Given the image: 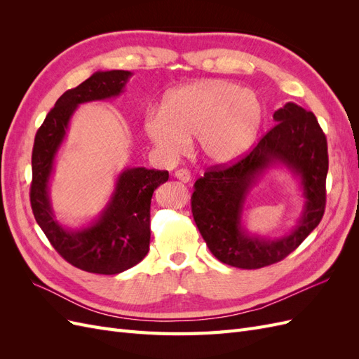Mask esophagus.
<instances>
[{
	"label": "esophagus",
	"instance_id": "1",
	"mask_svg": "<svg viewBox=\"0 0 359 359\" xmlns=\"http://www.w3.org/2000/svg\"><path fill=\"white\" fill-rule=\"evenodd\" d=\"M175 178H178L182 182H189L191 181V173L187 169H178L175 170Z\"/></svg>",
	"mask_w": 359,
	"mask_h": 359
}]
</instances>
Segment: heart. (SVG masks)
I'll use <instances>...</instances> for the list:
<instances>
[{"instance_id": "b5f03b06", "label": "heart", "mask_w": 359, "mask_h": 359, "mask_svg": "<svg viewBox=\"0 0 359 359\" xmlns=\"http://www.w3.org/2000/svg\"><path fill=\"white\" fill-rule=\"evenodd\" d=\"M264 123L259 95L223 79L194 81L169 91L144 128L163 156L177 157L194 139L206 161L226 165L243 157Z\"/></svg>"}]
</instances>
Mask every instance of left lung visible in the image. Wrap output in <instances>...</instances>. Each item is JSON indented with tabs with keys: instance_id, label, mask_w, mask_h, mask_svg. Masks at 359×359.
I'll list each match as a JSON object with an SVG mask.
<instances>
[{
	"instance_id": "obj_1",
	"label": "left lung",
	"mask_w": 359,
	"mask_h": 359,
	"mask_svg": "<svg viewBox=\"0 0 359 359\" xmlns=\"http://www.w3.org/2000/svg\"><path fill=\"white\" fill-rule=\"evenodd\" d=\"M273 118L277 124L252 153L233 166L205 172L194 184V222L211 253L226 265L256 269L280 262L306 240L323 217L328 147L316 116L289 102ZM277 167L286 168L299 181L303 210L289 234L271 241L248 233L243 214L249 191Z\"/></svg>"
}]
</instances>
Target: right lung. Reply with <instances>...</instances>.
Returning <instances> with one entry per match:
<instances>
[{"label": "right lung", "mask_w": 359, "mask_h": 359, "mask_svg": "<svg viewBox=\"0 0 359 359\" xmlns=\"http://www.w3.org/2000/svg\"><path fill=\"white\" fill-rule=\"evenodd\" d=\"M133 73L99 70L64 93L34 139L32 148L31 208L53 248L73 266L86 273L112 276L135 266L149 250L151 198L169 178L168 170L124 168L118 173L111 198L100 214L79 229L57 220L50 199V181L60 149L67 137L72 116L91 102L116 99Z\"/></svg>", "instance_id": "1"}]
</instances>
